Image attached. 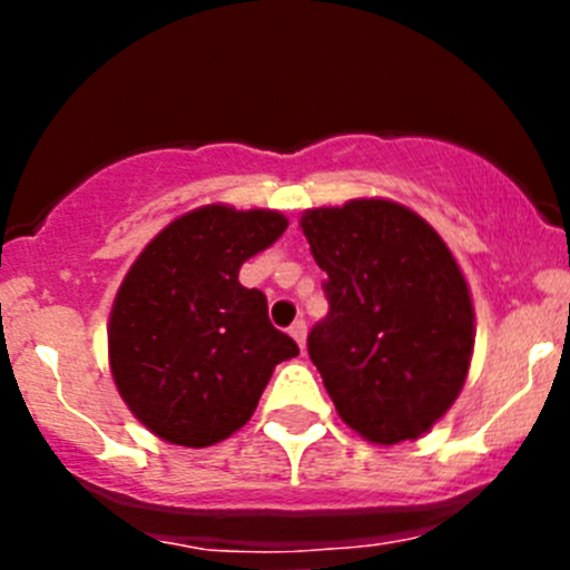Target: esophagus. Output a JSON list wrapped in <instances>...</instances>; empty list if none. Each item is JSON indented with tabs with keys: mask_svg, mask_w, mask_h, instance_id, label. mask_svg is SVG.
<instances>
[{
	"mask_svg": "<svg viewBox=\"0 0 570 570\" xmlns=\"http://www.w3.org/2000/svg\"><path fill=\"white\" fill-rule=\"evenodd\" d=\"M289 333H292V338H295V342H297V347H301V350L306 347V322L295 320L289 325Z\"/></svg>",
	"mask_w": 570,
	"mask_h": 570,
	"instance_id": "obj_1",
	"label": "esophagus"
}]
</instances>
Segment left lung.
<instances>
[{
    "label": "left lung",
    "mask_w": 570,
    "mask_h": 570,
    "mask_svg": "<svg viewBox=\"0 0 570 570\" xmlns=\"http://www.w3.org/2000/svg\"><path fill=\"white\" fill-rule=\"evenodd\" d=\"M301 226L327 275L308 355L338 416L375 444L419 439L469 375L474 308L455 256L394 200L312 209Z\"/></svg>",
    "instance_id": "left-lung-1"
}]
</instances>
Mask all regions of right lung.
I'll return each mask as SVG.
<instances>
[{
  "mask_svg": "<svg viewBox=\"0 0 570 570\" xmlns=\"http://www.w3.org/2000/svg\"><path fill=\"white\" fill-rule=\"evenodd\" d=\"M286 232L269 209L200 206L159 232L120 284L109 366L129 411L159 439L212 446L253 416L295 338L267 317L239 267Z\"/></svg>",
  "mask_w": 570,
  "mask_h": 570,
  "instance_id": "obj_1",
  "label": "right lung"
}]
</instances>
